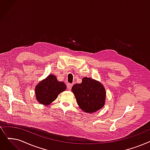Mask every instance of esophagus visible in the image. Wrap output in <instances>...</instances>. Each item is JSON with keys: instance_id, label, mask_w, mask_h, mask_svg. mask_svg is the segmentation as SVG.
I'll use <instances>...</instances> for the list:
<instances>
[{"instance_id": "1", "label": "esophagus", "mask_w": 150, "mask_h": 150, "mask_svg": "<svg viewBox=\"0 0 150 150\" xmlns=\"http://www.w3.org/2000/svg\"><path fill=\"white\" fill-rule=\"evenodd\" d=\"M72 85H73V84H71V83H68V84H67V89H68L69 90H70L71 88V87H72Z\"/></svg>"}]
</instances>
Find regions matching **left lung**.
<instances>
[{"label":"left lung","instance_id":"1","mask_svg":"<svg viewBox=\"0 0 150 150\" xmlns=\"http://www.w3.org/2000/svg\"><path fill=\"white\" fill-rule=\"evenodd\" d=\"M78 105L84 112L92 113L100 110L105 105L106 91L99 81L84 77L80 84L71 88Z\"/></svg>","mask_w":150,"mask_h":150}]
</instances>
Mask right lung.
Wrapping results in <instances>:
<instances>
[{"label": "right lung", "instance_id": "right-lung-1", "mask_svg": "<svg viewBox=\"0 0 150 150\" xmlns=\"http://www.w3.org/2000/svg\"><path fill=\"white\" fill-rule=\"evenodd\" d=\"M66 89V85L64 83L58 81L55 75H49L35 86L36 99L42 105H50Z\"/></svg>", "mask_w": 150, "mask_h": 150}]
</instances>
